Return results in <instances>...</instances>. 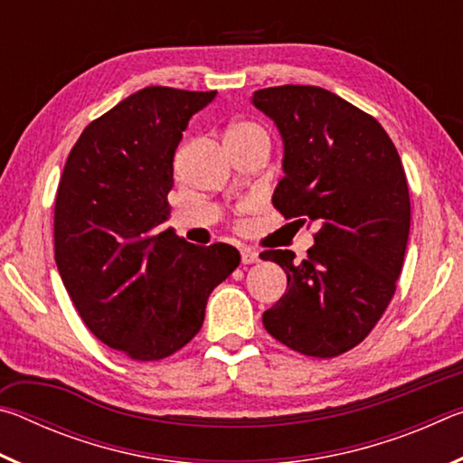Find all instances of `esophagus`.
<instances>
[{"instance_id": "34e87169", "label": "esophagus", "mask_w": 463, "mask_h": 463, "mask_svg": "<svg viewBox=\"0 0 463 463\" xmlns=\"http://www.w3.org/2000/svg\"><path fill=\"white\" fill-rule=\"evenodd\" d=\"M241 261L242 265H250L260 261V253L255 249H241Z\"/></svg>"}]
</instances>
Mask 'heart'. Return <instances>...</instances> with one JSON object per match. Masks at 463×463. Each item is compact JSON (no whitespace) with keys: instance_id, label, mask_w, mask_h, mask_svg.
Returning <instances> with one entry per match:
<instances>
[{"instance_id":"heart-1","label":"heart","mask_w":463,"mask_h":463,"mask_svg":"<svg viewBox=\"0 0 463 463\" xmlns=\"http://www.w3.org/2000/svg\"><path fill=\"white\" fill-rule=\"evenodd\" d=\"M250 137H265V132L261 127H257V124L245 122V120L231 124L229 130H226V140L229 138H250Z\"/></svg>"}]
</instances>
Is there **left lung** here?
<instances>
[{
    "label": "left lung",
    "instance_id": "8db88e82",
    "mask_svg": "<svg viewBox=\"0 0 463 463\" xmlns=\"http://www.w3.org/2000/svg\"><path fill=\"white\" fill-rule=\"evenodd\" d=\"M250 101L284 140L273 206L318 226L307 260L281 249L260 255L288 276L263 326L302 355H341L372 333L396 292L411 231L402 161L378 120L323 88L279 85Z\"/></svg>",
    "mask_w": 463,
    "mask_h": 463
}]
</instances>
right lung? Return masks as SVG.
Listing matches in <instances>:
<instances>
[{"label": "right lung", "instance_id": "1", "mask_svg": "<svg viewBox=\"0 0 463 463\" xmlns=\"http://www.w3.org/2000/svg\"><path fill=\"white\" fill-rule=\"evenodd\" d=\"M216 91L151 85L81 132L54 202V261L85 326L137 362L169 357L203 323L213 289L239 250L198 247L161 231L174 156L195 112Z\"/></svg>", "mask_w": 463, "mask_h": 463}]
</instances>
